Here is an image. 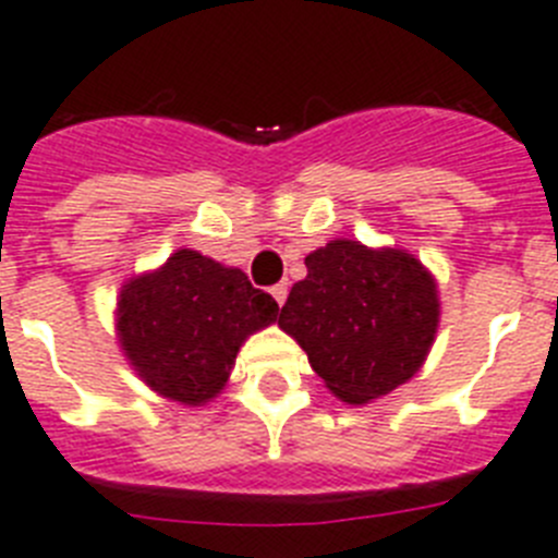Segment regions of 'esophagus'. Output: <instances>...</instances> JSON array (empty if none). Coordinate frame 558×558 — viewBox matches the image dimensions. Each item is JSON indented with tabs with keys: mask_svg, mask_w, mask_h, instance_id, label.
I'll return each instance as SVG.
<instances>
[{
	"mask_svg": "<svg viewBox=\"0 0 558 558\" xmlns=\"http://www.w3.org/2000/svg\"><path fill=\"white\" fill-rule=\"evenodd\" d=\"M287 294H289V287L287 283H278V287H271V298L283 306V301H287Z\"/></svg>",
	"mask_w": 558,
	"mask_h": 558,
	"instance_id": "34e87169",
	"label": "esophagus"
}]
</instances>
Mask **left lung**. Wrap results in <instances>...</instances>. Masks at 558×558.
Masks as SVG:
<instances>
[{"instance_id": "left-lung-1", "label": "left lung", "mask_w": 558, "mask_h": 558, "mask_svg": "<svg viewBox=\"0 0 558 558\" xmlns=\"http://www.w3.org/2000/svg\"><path fill=\"white\" fill-rule=\"evenodd\" d=\"M306 269L278 326L301 343L331 395L363 405L420 372L437 335L439 301L416 257L331 241L306 255Z\"/></svg>"}]
</instances>
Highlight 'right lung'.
<instances>
[{
    "mask_svg": "<svg viewBox=\"0 0 558 558\" xmlns=\"http://www.w3.org/2000/svg\"><path fill=\"white\" fill-rule=\"evenodd\" d=\"M278 320V303L241 269L178 250L158 271L130 280L119 301L121 349L153 391L201 405L223 388L238 349Z\"/></svg>",
    "mask_w": 558,
    "mask_h": 558,
    "instance_id": "add662e5",
    "label": "right lung"
}]
</instances>
